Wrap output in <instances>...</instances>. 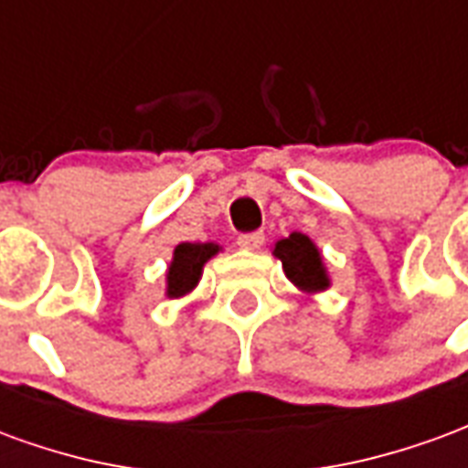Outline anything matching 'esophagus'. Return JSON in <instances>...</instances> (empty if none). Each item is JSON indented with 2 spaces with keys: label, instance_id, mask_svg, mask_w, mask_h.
<instances>
[{
  "label": "esophagus",
  "instance_id": "34e87169",
  "mask_svg": "<svg viewBox=\"0 0 468 468\" xmlns=\"http://www.w3.org/2000/svg\"><path fill=\"white\" fill-rule=\"evenodd\" d=\"M265 243V235L263 233H243L238 235V245L243 248V250H261Z\"/></svg>",
  "mask_w": 468,
  "mask_h": 468
}]
</instances>
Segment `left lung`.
<instances>
[{"label":"left lung","instance_id":"1","mask_svg":"<svg viewBox=\"0 0 468 468\" xmlns=\"http://www.w3.org/2000/svg\"><path fill=\"white\" fill-rule=\"evenodd\" d=\"M275 258H281L288 281L298 285L303 293H321L331 285L328 271H325L321 250L303 233H291L283 240H278L273 248Z\"/></svg>","mask_w":468,"mask_h":468}]
</instances>
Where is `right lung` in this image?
<instances>
[{
	"label": "right lung",
	"instance_id": "right-lung-1",
	"mask_svg": "<svg viewBox=\"0 0 468 468\" xmlns=\"http://www.w3.org/2000/svg\"><path fill=\"white\" fill-rule=\"evenodd\" d=\"M220 253L218 243H180L175 248L173 261L167 268V295L170 298H183L193 291L200 275L203 265Z\"/></svg>",
	"mask_w": 468,
	"mask_h": 468
}]
</instances>
